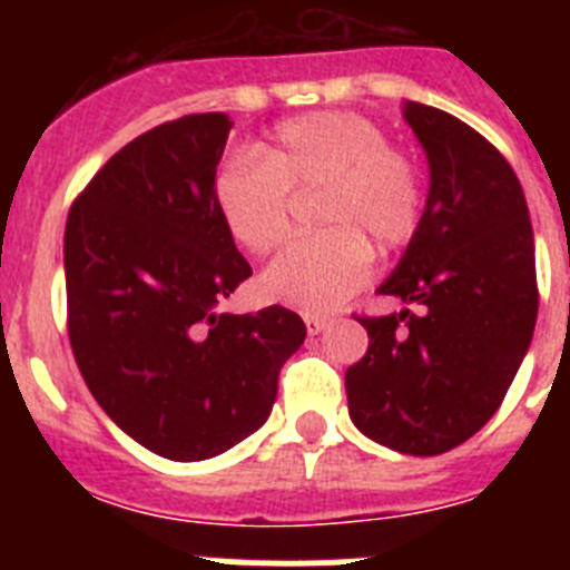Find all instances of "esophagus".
Wrapping results in <instances>:
<instances>
[{
  "label": "esophagus",
  "instance_id": "esophagus-1",
  "mask_svg": "<svg viewBox=\"0 0 570 570\" xmlns=\"http://www.w3.org/2000/svg\"><path fill=\"white\" fill-rule=\"evenodd\" d=\"M302 320H305V328H308L311 336L322 334V331H325V325H328V316H320V314H305Z\"/></svg>",
  "mask_w": 570,
  "mask_h": 570
}]
</instances>
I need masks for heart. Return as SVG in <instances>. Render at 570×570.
I'll return each instance as SVG.
<instances>
[{"instance_id": "b5f03b06", "label": "heart", "mask_w": 570, "mask_h": 570, "mask_svg": "<svg viewBox=\"0 0 570 570\" xmlns=\"http://www.w3.org/2000/svg\"><path fill=\"white\" fill-rule=\"evenodd\" d=\"M320 188L316 225L262 276L265 296L305 314L340 308L371 274L376 250L405 248L425 214L420 165L360 114L316 110L274 128L259 156H230L216 170L219 219L248 254H271L291 230V194Z\"/></svg>"}]
</instances>
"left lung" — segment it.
I'll list each match as a JSON object with an SVG mask.
<instances>
[{"label":"left lung","instance_id":"obj_1","mask_svg":"<svg viewBox=\"0 0 570 570\" xmlns=\"http://www.w3.org/2000/svg\"><path fill=\"white\" fill-rule=\"evenodd\" d=\"M431 165L422 223L380 294L416 305L356 316L367 351L345 371L347 411L367 440L436 456L471 440L505 400L531 345L540 291L522 185L471 125L407 102Z\"/></svg>","mask_w":570,"mask_h":570}]
</instances>
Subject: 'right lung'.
I'll return each mask as SVG.
<instances>
[{"label":"right lung","instance_id":"1","mask_svg":"<svg viewBox=\"0 0 570 570\" xmlns=\"http://www.w3.org/2000/svg\"><path fill=\"white\" fill-rule=\"evenodd\" d=\"M234 128L190 114L136 136L94 174L65 225L68 340L85 385L130 440L210 460L268 420L299 314H219L248 259L214 203Z\"/></svg>","mask_w":570,"mask_h":570}]
</instances>
